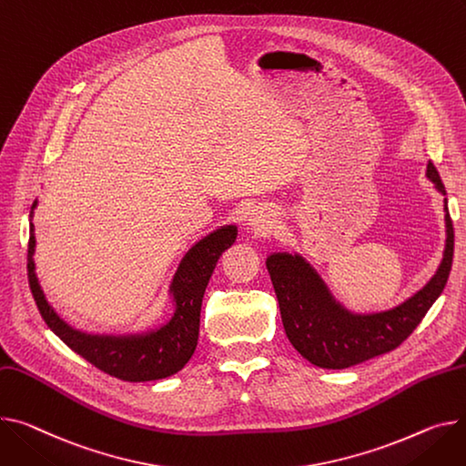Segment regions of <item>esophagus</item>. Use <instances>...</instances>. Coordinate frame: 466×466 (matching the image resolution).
Returning <instances> with one entry per match:
<instances>
[{
	"mask_svg": "<svg viewBox=\"0 0 466 466\" xmlns=\"http://www.w3.org/2000/svg\"><path fill=\"white\" fill-rule=\"evenodd\" d=\"M247 221H249V227L255 234H266L273 228L271 215L262 208H253L249 215H247Z\"/></svg>",
	"mask_w": 466,
	"mask_h": 466,
	"instance_id": "34e87169",
	"label": "esophagus"
}]
</instances>
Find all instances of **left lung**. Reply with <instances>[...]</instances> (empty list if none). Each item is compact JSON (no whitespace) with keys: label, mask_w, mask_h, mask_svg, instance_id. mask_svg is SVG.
Here are the masks:
<instances>
[{"label":"left lung","mask_w":466,"mask_h":466,"mask_svg":"<svg viewBox=\"0 0 466 466\" xmlns=\"http://www.w3.org/2000/svg\"><path fill=\"white\" fill-rule=\"evenodd\" d=\"M427 179L446 195L439 170L429 161ZM446 243L429 281L409 299L386 311L356 313L340 303L317 268L299 253L275 251L266 266L292 347L317 367L347 369L397 349L442 294L453 262V225L444 198Z\"/></svg>","instance_id":"8db88e82"}]
</instances>
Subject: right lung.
<instances>
[{
  "label": "right lung",
  "instance_id": "right-lung-1",
  "mask_svg": "<svg viewBox=\"0 0 466 466\" xmlns=\"http://www.w3.org/2000/svg\"><path fill=\"white\" fill-rule=\"evenodd\" d=\"M29 213L27 277L39 313L64 343L103 373L126 382H149L176 375L195 354L200 329V307L217 260L234 245L238 225H223L195 241L170 279L168 298L174 311L167 320L126 333H93L76 329L61 319L45 296L35 271V227Z\"/></svg>",
  "mask_w": 466,
  "mask_h": 466
}]
</instances>
